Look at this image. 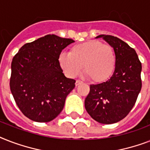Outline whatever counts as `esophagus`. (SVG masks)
I'll use <instances>...</instances> for the list:
<instances>
[{"label":"esophagus","instance_id":"esophagus-1","mask_svg":"<svg viewBox=\"0 0 150 150\" xmlns=\"http://www.w3.org/2000/svg\"><path fill=\"white\" fill-rule=\"evenodd\" d=\"M82 83V81H80V80H76V82H75V86H79V85H81Z\"/></svg>","mask_w":150,"mask_h":150}]
</instances>
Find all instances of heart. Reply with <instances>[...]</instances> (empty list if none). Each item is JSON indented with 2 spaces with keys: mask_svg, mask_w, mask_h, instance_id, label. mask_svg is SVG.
I'll list each match as a JSON object with an SVG mask.
<instances>
[{
  "mask_svg": "<svg viewBox=\"0 0 150 150\" xmlns=\"http://www.w3.org/2000/svg\"><path fill=\"white\" fill-rule=\"evenodd\" d=\"M58 64L69 78H75L84 71L96 83L107 82L116 69L117 57L114 48L99 40H89L72 46L68 54L58 56Z\"/></svg>",
  "mask_w": 150,
  "mask_h": 150,
  "instance_id": "b5f03b06",
  "label": "heart"
}]
</instances>
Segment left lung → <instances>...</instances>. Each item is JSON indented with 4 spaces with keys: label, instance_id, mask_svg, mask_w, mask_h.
I'll use <instances>...</instances> for the list:
<instances>
[{
    "label": "left lung",
    "instance_id": "left-lung-1",
    "mask_svg": "<svg viewBox=\"0 0 150 150\" xmlns=\"http://www.w3.org/2000/svg\"><path fill=\"white\" fill-rule=\"evenodd\" d=\"M114 48L116 69L107 82L90 85L85 107L91 117L102 124H114L125 118L134 107L142 88V64L135 50L121 39L100 35Z\"/></svg>",
    "mask_w": 150,
    "mask_h": 150
}]
</instances>
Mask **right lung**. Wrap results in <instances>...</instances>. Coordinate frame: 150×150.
Masks as SVG:
<instances>
[{"instance_id":"right-lung-1","label":"right lung","mask_w":150,"mask_h":150,"mask_svg":"<svg viewBox=\"0 0 150 150\" xmlns=\"http://www.w3.org/2000/svg\"><path fill=\"white\" fill-rule=\"evenodd\" d=\"M74 42L50 34L24 44L13 57L11 92L20 110L32 121L54 120L75 88V80L66 78L58 64L62 50Z\"/></svg>"}]
</instances>
